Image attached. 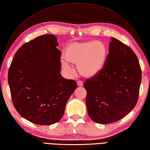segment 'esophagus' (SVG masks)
Returning a JSON list of instances; mask_svg holds the SVG:
<instances>
[{"mask_svg": "<svg viewBox=\"0 0 150 150\" xmlns=\"http://www.w3.org/2000/svg\"><path fill=\"white\" fill-rule=\"evenodd\" d=\"M77 85L79 86H83V83L81 82V81H78V82H77Z\"/></svg>", "mask_w": 150, "mask_h": 150, "instance_id": "esophagus-1", "label": "esophagus"}]
</instances>
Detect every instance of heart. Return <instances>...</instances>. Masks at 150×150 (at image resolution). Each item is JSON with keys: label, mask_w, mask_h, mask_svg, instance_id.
Returning <instances> with one entry per match:
<instances>
[{"label": "heart", "mask_w": 150, "mask_h": 150, "mask_svg": "<svg viewBox=\"0 0 150 150\" xmlns=\"http://www.w3.org/2000/svg\"><path fill=\"white\" fill-rule=\"evenodd\" d=\"M108 54V48L103 42L100 40H86L68 45L65 49L64 58L68 63L77 65L81 76L92 79L96 77L104 68ZM66 62L62 61V66L66 71L71 72V68Z\"/></svg>", "instance_id": "1"}]
</instances>
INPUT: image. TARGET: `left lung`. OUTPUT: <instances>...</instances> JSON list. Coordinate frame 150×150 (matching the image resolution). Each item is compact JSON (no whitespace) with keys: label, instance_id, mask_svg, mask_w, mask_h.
Instances as JSON below:
<instances>
[{"label":"left lung","instance_id":"8db88e82","mask_svg":"<svg viewBox=\"0 0 150 150\" xmlns=\"http://www.w3.org/2000/svg\"><path fill=\"white\" fill-rule=\"evenodd\" d=\"M141 80V68L134 52L111 37L104 68L84 83L90 117L100 124L111 123L124 117L137 105Z\"/></svg>","mask_w":150,"mask_h":150}]
</instances>
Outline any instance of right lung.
Segmentation results:
<instances>
[{"label": "right lung", "mask_w": 150, "mask_h": 150, "mask_svg": "<svg viewBox=\"0 0 150 150\" xmlns=\"http://www.w3.org/2000/svg\"><path fill=\"white\" fill-rule=\"evenodd\" d=\"M57 37L48 34L21 46L8 75L13 104L33 123L50 125L60 120L77 84L60 74L61 51Z\"/></svg>", "instance_id": "obj_1"}]
</instances>
